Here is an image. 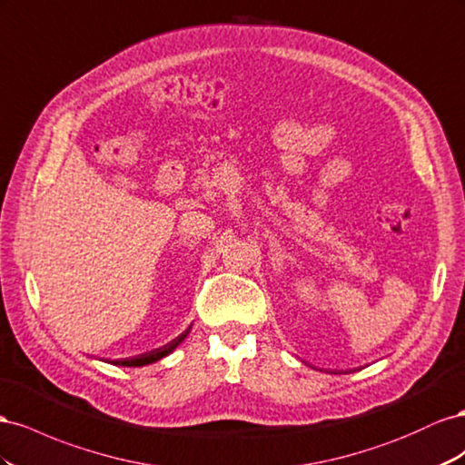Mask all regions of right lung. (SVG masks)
I'll return each mask as SVG.
<instances>
[{
    "label": "right lung",
    "instance_id": "right-lung-1",
    "mask_svg": "<svg viewBox=\"0 0 465 465\" xmlns=\"http://www.w3.org/2000/svg\"><path fill=\"white\" fill-rule=\"evenodd\" d=\"M187 333H189V329L184 331V333H181L177 339L167 342L165 347H162V349H153V351H150V352H143V354L132 356V358H121V361H114L113 364H116V366H145V364H152V362L162 361L163 356H167L169 352H173V351L177 349V344H179L184 337H187Z\"/></svg>",
    "mask_w": 465,
    "mask_h": 465
}]
</instances>
